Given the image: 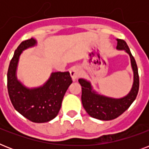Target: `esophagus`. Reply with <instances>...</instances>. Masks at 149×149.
<instances>
[{"mask_svg":"<svg viewBox=\"0 0 149 149\" xmlns=\"http://www.w3.org/2000/svg\"><path fill=\"white\" fill-rule=\"evenodd\" d=\"M70 76L73 80H77L81 75V70L79 66H73L70 69Z\"/></svg>","mask_w":149,"mask_h":149,"instance_id":"1","label":"esophagus"}]
</instances>
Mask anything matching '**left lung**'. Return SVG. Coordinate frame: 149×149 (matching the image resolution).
<instances>
[{
	"label": "left lung",
	"mask_w": 149,
	"mask_h": 149,
	"mask_svg": "<svg viewBox=\"0 0 149 149\" xmlns=\"http://www.w3.org/2000/svg\"><path fill=\"white\" fill-rule=\"evenodd\" d=\"M117 49L125 50L129 54L132 66L134 71V84L132 91L126 97L120 99H113L100 96L92 91L91 84L84 79H79L82 86V104L88 114L94 118L103 120L115 119L128 109L136 98L139 90V76L136 62L132 56L128 45L125 40L117 39Z\"/></svg>",
	"instance_id": "left-lung-1"
}]
</instances>
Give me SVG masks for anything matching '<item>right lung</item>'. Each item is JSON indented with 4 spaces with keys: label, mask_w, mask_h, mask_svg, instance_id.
I'll list each match as a JSON object with an SVG mask.
<instances>
[{
    "label": "right lung",
    "mask_w": 149,
    "mask_h": 149,
    "mask_svg": "<svg viewBox=\"0 0 149 149\" xmlns=\"http://www.w3.org/2000/svg\"><path fill=\"white\" fill-rule=\"evenodd\" d=\"M33 38L23 41L15 50L8 70V91L15 110L35 123L48 122L58 114L68 87L72 84L69 72L52 73L45 85L28 89L16 78L17 62L22 52L36 45Z\"/></svg>",
    "instance_id": "add662e5"
}]
</instances>
